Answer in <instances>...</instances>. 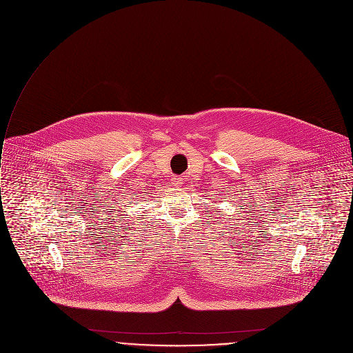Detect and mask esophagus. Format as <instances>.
I'll return each mask as SVG.
<instances>
[{
	"label": "esophagus",
	"mask_w": 353,
	"mask_h": 353,
	"mask_svg": "<svg viewBox=\"0 0 353 353\" xmlns=\"http://www.w3.org/2000/svg\"><path fill=\"white\" fill-rule=\"evenodd\" d=\"M172 183H174V186H181V183H182V178L181 176H172Z\"/></svg>",
	"instance_id": "34e87169"
}]
</instances>
